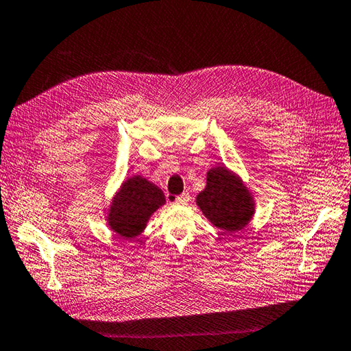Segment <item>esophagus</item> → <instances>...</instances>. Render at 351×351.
Returning a JSON list of instances; mask_svg holds the SVG:
<instances>
[{
	"label": "esophagus",
	"mask_w": 351,
	"mask_h": 351,
	"mask_svg": "<svg viewBox=\"0 0 351 351\" xmlns=\"http://www.w3.org/2000/svg\"><path fill=\"white\" fill-rule=\"evenodd\" d=\"M169 201L175 202V204H180V205H185L189 201H190V195L189 193H182L180 196H169Z\"/></svg>",
	"instance_id": "34e87169"
}]
</instances>
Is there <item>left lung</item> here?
Listing matches in <instances>:
<instances>
[{"mask_svg":"<svg viewBox=\"0 0 351 351\" xmlns=\"http://www.w3.org/2000/svg\"><path fill=\"white\" fill-rule=\"evenodd\" d=\"M196 205L208 221L225 232L242 231L256 213V202L236 171L216 166L207 171L205 189L197 193Z\"/></svg>","mask_w":351,"mask_h":351,"instance_id":"8db88e82","label":"left lung"}]
</instances>
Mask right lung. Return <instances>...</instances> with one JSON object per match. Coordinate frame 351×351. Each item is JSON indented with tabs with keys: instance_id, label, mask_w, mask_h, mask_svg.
<instances>
[{
	"instance_id": "obj_1",
	"label": "right lung",
	"mask_w": 351,
	"mask_h": 351,
	"mask_svg": "<svg viewBox=\"0 0 351 351\" xmlns=\"http://www.w3.org/2000/svg\"><path fill=\"white\" fill-rule=\"evenodd\" d=\"M166 204L162 190L141 175L129 176L106 208V223L126 240L140 236L154 213Z\"/></svg>"
}]
</instances>
